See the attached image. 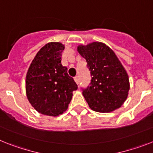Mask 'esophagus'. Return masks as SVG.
Masks as SVG:
<instances>
[{
	"label": "esophagus",
	"instance_id": "34e87169",
	"mask_svg": "<svg viewBox=\"0 0 153 153\" xmlns=\"http://www.w3.org/2000/svg\"><path fill=\"white\" fill-rule=\"evenodd\" d=\"M74 79H75V82L78 85V83H79V76L75 77V78H74Z\"/></svg>",
	"mask_w": 153,
	"mask_h": 153
}]
</instances>
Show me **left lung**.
<instances>
[{"label": "left lung", "instance_id": "1", "mask_svg": "<svg viewBox=\"0 0 153 153\" xmlns=\"http://www.w3.org/2000/svg\"><path fill=\"white\" fill-rule=\"evenodd\" d=\"M87 62L91 79L82 95L90 108L99 112H109L124 103L129 90L126 70L114 51L101 42L78 47Z\"/></svg>", "mask_w": 153, "mask_h": 153}]
</instances>
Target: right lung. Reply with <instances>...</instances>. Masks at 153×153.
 Returning <instances> with one entry per match:
<instances>
[{
  "label": "right lung",
  "instance_id": "right-lung-1",
  "mask_svg": "<svg viewBox=\"0 0 153 153\" xmlns=\"http://www.w3.org/2000/svg\"><path fill=\"white\" fill-rule=\"evenodd\" d=\"M65 46L51 42L40 49L26 76V93L31 105L47 115L62 114L68 108L78 85L62 65Z\"/></svg>",
  "mask_w": 153,
  "mask_h": 153
}]
</instances>
